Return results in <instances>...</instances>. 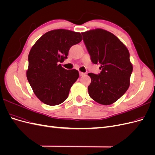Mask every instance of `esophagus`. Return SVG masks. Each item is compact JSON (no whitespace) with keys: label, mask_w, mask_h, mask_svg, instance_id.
<instances>
[{"label":"esophagus","mask_w":155,"mask_h":155,"mask_svg":"<svg viewBox=\"0 0 155 155\" xmlns=\"http://www.w3.org/2000/svg\"><path fill=\"white\" fill-rule=\"evenodd\" d=\"M85 74V73L82 72H79V76H83Z\"/></svg>","instance_id":"obj_1"}]
</instances>
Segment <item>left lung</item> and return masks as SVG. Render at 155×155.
I'll list each match as a JSON object with an SVG mask.
<instances>
[{
    "instance_id": "1",
    "label": "left lung",
    "mask_w": 155,
    "mask_h": 155,
    "mask_svg": "<svg viewBox=\"0 0 155 155\" xmlns=\"http://www.w3.org/2000/svg\"><path fill=\"white\" fill-rule=\"evenodd\" d=\"M94 64H100L99 74L88 73L89 96L101 105H109L122 96L130 85L133 65L129 51L118 37L101 28L81 33Z\"/></svg>"
}]
</instances>
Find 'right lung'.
I'll return each instance as SVG.
<instances>
[{
	"label": "right lung",
	"instance_id": "add662e5",
	"mask_svg": "<svg viewBox=\"0 0 155 155\" xmlns=\"http://www.w3.org/2000/svg\"><path fill=\"white\" fill-rule=\"evenodd\" d=\"M81 40L80 33L58 29L46 32L32 46L26 77L35 96L44 104L57 105L67 100L79 72L64 69L59 63L67 58L71 46Z\"/></svg>",
	"mask_w": 155,
	"mask_h": 155
}]
</instances>
